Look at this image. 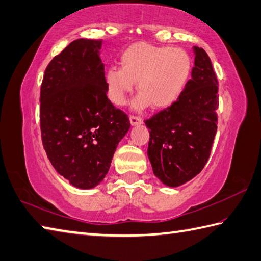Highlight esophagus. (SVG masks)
<instances>
[{
	"label": "esophagus",
	"instance_id": "obj_1",
	"mask_svg": "<svg viewBox=\"0 0 261 261\" xmlns=\"http://www.w3.org/2000/svg\"><path fill=\"white\" fill-rule=\"evenodd\" d=\"M142 122H144V120L141 119V117H139V116H135V115H130V123H131V125H139V124H141Z\"/></svg>",
	"mask_w": 261,
	"mask_h": 261
}]
</instances>
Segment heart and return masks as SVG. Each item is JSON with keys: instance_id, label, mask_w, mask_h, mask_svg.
I'll list each match as a JSON object with an SVG mask.
<instances>
[{"instance_id": "b5f03b06", "label": "heart", "mask_w": 261, "mask_h": 261, "mask_svg": "<svg viewBox=\"0 0 261 261\" xmlns=\"http://www.w3.org/2000/svg\"><path fill=\"white\" fill-rule=\"evenodd\" d=\"M121 66L105 72L106 94L112 104L121 106L135 89L141 93L132 103L135 110L152 106L164 110L175 104L191 78L193 62L186 49L137 43L121 54Z\"/></svg>"}]
</instances>
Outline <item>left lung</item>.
I'll return each instance as SVG.
<instances>
[{"label":"left lung","mask_w":261,"mask_h":261,"mask_svg":"<svg viewBox=\"0 0 261 261\" xmlns=\"http://www.w3.org/2000/svg\"><path fill=\"white\" fill-rule=\"evenodd\" d=\"M195 66L175 104L145 121L149 129L148 158L167 187L190 181L205 167L217 131L218 81L211 59L193 46Z\"/></svg>","instance_id":"1"}]
</instances>
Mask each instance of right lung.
Masks as SVG:
<instances>
[{
	"label": "right lung",
	"instance_id": "1",
	"mask_svg": "<svg viewBox=\"0 0 261 261\" xmlns=\"http://www.w3.org/2000/svg\"><path fill=\"white\" fill-rule=\"evenodd\" d=\"M101 40L76 39L45 70L40 87L44 149L59 174L79 189L104 180L129 117L106 96Z\"/></svg>",
	"mask_w": 261,
	"mask_h": 261
}]
</instances>
